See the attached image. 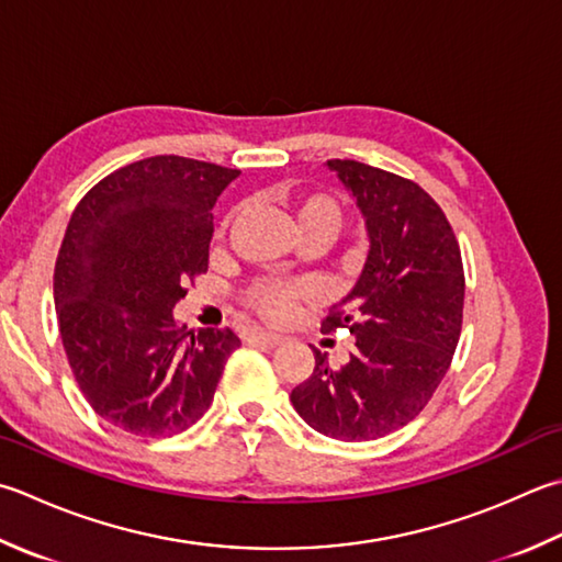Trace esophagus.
I'll return each mask as SVG.
<instances>
[{
	"label": "esophagus",
	"instance_id": "34e87169",
	"mask_svg": "<svg viewBox=\"0 0 562 562\" xmlns=\"http://www.w3.org/2000/svg\"><path fill=\"white\" fill-rule=\"evenodd\" d=\"M248 340H250V344H258V346H266V348H274V346L282 344V336L270 334V331H252Z\"/></svg>",
	"mask_w": 562,
	"mask_h": 562
}]
</instances>
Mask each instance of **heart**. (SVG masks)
I'll list each match as a JSON object with an SVG mask.
<instances>
[{"label": "heart", "mask_w": 562, "mask_h": 562, "mask_svg": "<svg viewBox=\"0 0 562 562\" xmlns=\"http://www.w3.org/2000/svg\"><path fill=\"white\" fill-rule=\"evenodd\" d=\"M296 228L306 226H326L334 234L340 226V212L331 196L326 194H304L294 202ZM304 296V290L296 284L278 282V280H260L246 292V302L268 322H284L296 310V302Z\"/></svg>", "instance_id": "heart-1"}]
</instances>
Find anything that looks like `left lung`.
<instances>
[{"label": "left lung", "mask_w": 562, "mask_h": 562, "mask_svg": "<svg viewBox=\"0 0 562 562\" xmlns=\"http://www.w3.org/2000/svg\"><path fill=\"white\" fill-rule=\"evenodd\" d=\"M366 222L368 256L322 331L348 326L356 350L344 368L314 350V372L290 400L314 431L372 441L419 414L453 360L463 324L460 248L419 184L358 160H326Z\"/></svg>", "instance_id": "left-lung-1"}]
</instances>
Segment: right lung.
<instances>
[{
  "mask_svg": "<svg viewBox=\"0 0 562 562\" xmlns=\"http://www.w3.org/2000/svg\"><path fill=\"white\" fill-rule=\"evenodd\" d=\"M240 170L156 156L109 175L77 204L53 274L63 348L85 400L134 436L190 428L214 400L234 331L184 334L172 316L206 272L212 209Z\"/></svg>",
  "mask_w": 562,
  "mask_h": 562,
  "instance_id": "1",
  "label": "right lung"
}]
</instances>
